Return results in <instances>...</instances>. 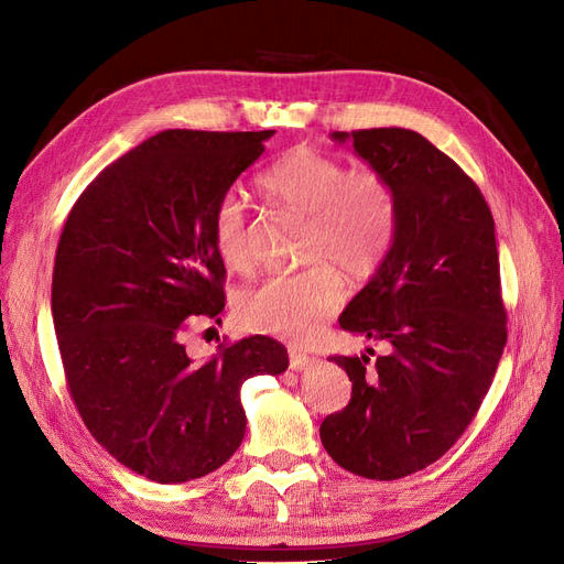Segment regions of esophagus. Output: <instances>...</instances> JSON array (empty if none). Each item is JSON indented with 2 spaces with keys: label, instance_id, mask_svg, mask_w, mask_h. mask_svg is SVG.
I'll return each instance as SVG.
<instances>
[{
  "label": "esophagus",
  "instance_id": "34e87169",
  "mask_svg": "<svg viewBox=\"0 0 564 564\" xmlns=\"http://www.w3.org/2000/svg\"><path fill=\"white\" fill-rule=\"evenodd\" d=\"M312 362H314V358H310L307 354H303L301 348H289V367H291V369L301 371V369H307Z\"/></svg>",
  "mask_w": 564,
  "mask_h": 564
}]
</instances>
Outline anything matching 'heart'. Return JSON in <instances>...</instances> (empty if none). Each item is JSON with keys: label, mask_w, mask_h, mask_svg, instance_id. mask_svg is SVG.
I'll list each match as a JSON object with an SVG mask.
<instances>
[{"label": "heart", "mask_w": 564, "mask_h": 564, "mask_svg": "<svg viewBox=\"0 0 564 564\" xmlns=\"http://www.w3.org/2000/svg\"><path fill=\"white\" fill-rule=\"evenodd\" d=\"M275 204L307 218L303 271L273 275L236 299L240 326L286 339L312 337L344 303V271L367 280L386 261L399 202L392 181L377 167H351L310 147H293L259 176ZM213 243L229 271L252 268L250 218L238 195L218 199L210 218Z\"/></svg>", "instance_id": "heart-1"}]
</instances>
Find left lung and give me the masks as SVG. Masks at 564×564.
Masks as SVG:
<instances>
[{"mask_svg": "<svg viewBox=\"0 0 564 564\" xmlns=\"http://www.w3.org/2000/svg\"><path fill=\"white\" fill-rule=\"evenodd\" d=\"M394 185L392 248L339 326L388 354L330 356L351 399L321 422V443L348 473L399 479L438 462L487 397L507 341L491 208L449 155L406 128L333 132ZM369 355H377L369 348Z\"/></svg>", "mask_w": 564, "mask_h": 564, "instance_id": "8db88e82", "label": "left lung"}]
</instances>
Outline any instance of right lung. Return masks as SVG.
<instances>
[{
  "label": "right lung",
  "instance_id": "obj_1",
  "mask_svg": "<svg viewBox=\"0 0 564 564\" xmlns=\"http://www.w3.org/2000/svg\"><path fill=\"white\" fill-rule=\"evenodd\" d=\"M273 132H158L85 187L59 236L52 318L68 394L119 464L160 485L220 468L246 434L240 386L289 367L263 335L199 362L183 344L225 310L213 208Z\"/></svg>",
  "mask_w": 564,
  "mask_h": 564
}]
</instances>
